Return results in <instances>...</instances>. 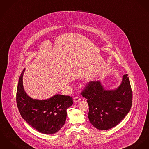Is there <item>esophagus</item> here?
<instances>
[{
    "instance_id": "esophagus-1",
    "label": "esophagus",
    "mask_w": 149,
    "mask_h": 149,
    "mask_svg": "<svg viewBox=\"0 0 149 149\" xmlns=\"http://www.w3.org/2000/svg\"><path fill=\"white\" fill-rule=\"evenodd\" d=\"M80 100V97H76L74 98L73 101H74V102H79Z\"/></svg>"
}]
</instances>
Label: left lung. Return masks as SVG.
Masks as SVG:
<instances>
[{"mask_svg":"<svg viewBox=\"0 0 149 149\" xmlns=\"http://www.w3.org/2000/svg\"><path fill=\"white\" fill-rule=\"evenodd\" d=\"M87 99L89 121L99 130H108L122 121L132 104V91L128 74L123 75L120 86L106 90L101 81L89 82L81 93Z\"/></svg>","mask_w":149,"mask_h":149,"instance_id":"left-lung-1","label":"left lung"}]
</instances>
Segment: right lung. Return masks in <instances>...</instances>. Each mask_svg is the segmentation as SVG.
<instances>
[{"label":"right lung","mask_w":149,"mask_h":149,"mask_svg":"<svg viewBox=\"0 0 149 149\" xmlns=\"http://www.w3.org/2000/svg\"><path fill=\"white\" fill-rule=\"evenodd\" d=\"M24 69L19 79L16 92L17 106L22 118L33 128L45 134H54L65 124L67 109L73 104L69 95H55L40 100L30 97L23 85Z\"/></svg>","instance_id":"right-lung-1"}]
</instances>
